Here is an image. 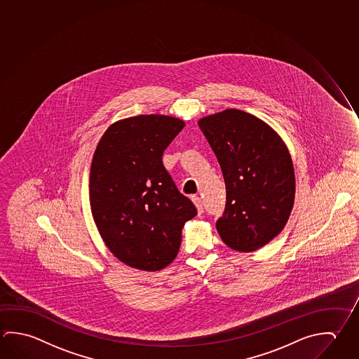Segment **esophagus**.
Returning <instances> with one entry per match:
<instances>
[{
  "mask_svg": "<svg viewBox=\"0 0 359 359\" xmlns=\"http://www.w3.org/2000/svg\"><path fill=\"white\" fill-rule=\"evenodd\" d=\"M191 201H193V203L195 204V207L198 209V214L203 213V212H204V207H203V201H201V198L194 195V196H191Z\"/></svg>",
  "mask_w": 359,
  "mask_h": 359,
  "instance_id": "obj_1",
  "label": "esophagus"
}]
</instances>
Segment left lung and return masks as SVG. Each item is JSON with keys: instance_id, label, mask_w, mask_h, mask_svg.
Wrapping results in <instances>:
<instances>
[{"instance_id": "1", "label": "left lung", "mask_w": 359, "mask_h": 359, "mask_svg": "<svg viewBox=\"0 0 359 359\" xmlns=\"http://www.w3.org/2000/svg\"><path fill=\"white\" fill-rule=\"evenodd\" d=\"M226 182V208L217 220L233 250L256 251L287 223L295 199L292 160L283 139L264 121L226 109L198 122Z\"/></svg>"}]
</instances>
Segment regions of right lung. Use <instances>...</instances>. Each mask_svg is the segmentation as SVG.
<instances>
[{
	"instance_id": "add662e5",
	"label": "right lung",
	"mask_w": 359,
	"mask_h": 359,
	"mask_svg": "<svg viewBox=\"0 0 359 359\" xmlns=\"http://www.w3.org/2000/svg\"><path fill=\"white\" fill-rule=\"evenodd\" d=\"M184 121L141 114L108 127L95 149L89 201L102 239L121 262L158 271L177 257L196 208L177 190L163 154Z\"/></svg>"
}]
</instances>
